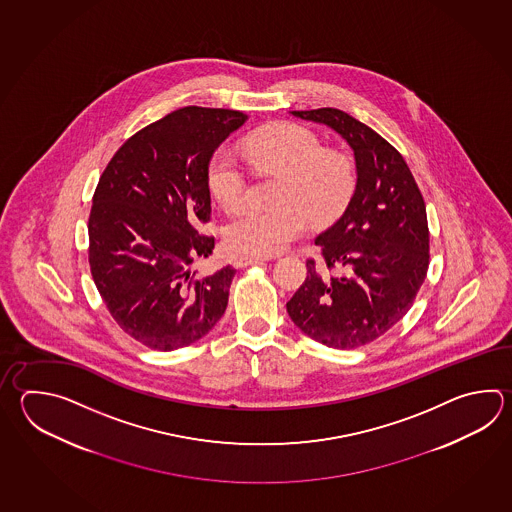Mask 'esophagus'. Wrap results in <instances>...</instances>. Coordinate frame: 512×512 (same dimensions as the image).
<instances>
[{"instance_id":"1","label":"esophagus","mask_w":512,"mask_h":512,"mask_svg":"<svg viewBox=\"0 0 512 512\" xmlns=\"http://www.w3.org/2000/svg\"><path fill=\"white\" fill-rule=\"evenodd\" d=\"M264 261L261 257H239L237 261L233 262L235 268H246V266H253V264H259Z\"/></svg>"}]
</instances>
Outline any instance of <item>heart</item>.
<instances>
[{"instance_id": "b5f03b06", "label": "heart", "mask_w": 512, "mask_h": 512, "mask_svg": "<svg viewBox=\"0 0 512 512\" xmlns=\"http://www.w3.org/2000/svg\"><path fill=\"white\" fill-rule=\"evenodd\" d=\"M244 153L261 171L281 173L272 209H246L224 228V246L235 255L270 257L317 224L341 213L354 189V166L341 151L326 149L310 127L279 122L253 133ZM211 197L228 211L242 208L248 180L230 147L213 151L206 166Z\"/></svg>"}]
</instances>
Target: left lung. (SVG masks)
Wrapping results in <instances>:
<instances>
[{
  "label": "left lung",
  "mask_w": 512,
  "mask_h": 512,
  "mask_svg": "<svg viewBox=\"0 0 512 512\" xmlns=\"http://www.w3.org/2000/svg\"><path fill=\"white\" fill-rule=\"evenodd\" d=\"M332 127L354 149L357 184L343 217L321 233L323 262L286 303L293 323L317 343L352 350L399 323L427 277L425 200L403 155L341 109L292 111Z\"/></svg>",
  "instance_id": "obj_1"
}]
</instances>
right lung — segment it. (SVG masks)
<instances>
[{
  "label": "right lung",
  "instance_id": "obj_1",
  "mask_svg": "<svg viewBox=\"0 0 512 512\" xmlns=\"http://www.w3.org/2000/svg\"><path fill=\"white\" fill-rule=\"evenodd\" d=\"M248 116L189 105L127 138L105 166L89 213V266L116 324L138 343L171 352L199 341L228 306L235 270H191L215 239L206 166Z\"/></svg>",
  "mask_w": 512,
  "mask_h": 512
}]
</instances>
